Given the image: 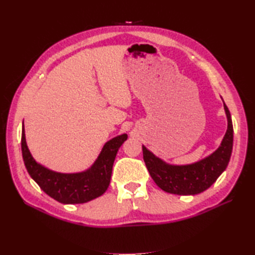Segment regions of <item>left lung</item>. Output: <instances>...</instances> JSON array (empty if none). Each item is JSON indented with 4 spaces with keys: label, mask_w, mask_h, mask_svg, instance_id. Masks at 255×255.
Here are the masks:
<instances>
[{
    "label": "left lung",
    "mask_w": 255,
    "mask_h": 255,
    "mask_svg": "<svg viewBox=\"0 0 255 255\" xmlns=\"http://www.w3.org/2000/svg\"><path fill=\"white\" fill-rule=\"evenodd\" d=\"M225 111L228 119V129L220 147L207 158L188 165H170L156 158L142 145L143 160L152 180L166 193L176 195H195L209 188L217 181L229 163L232 144H234V127L231 115L226 104Z\"/></svg>",
    "instance_id": "left-lung-1"
}]
</instances>
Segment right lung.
Here are the masks:
<instances>
[{"label": "right lung", "instance_id": "1", "mask_svg": "<svg viewBox=\"0 0 255 255\" xmlns=\"http://www.w3.org/2000/svg\"><path fill=\"white\" fill-rule=\"evenodd\" d=\"M127 137L124 133L110 140L89 170L73 174L53 172L37 163L27 148L24 125L21 129V153L29 175L47 195L62 204H83L106 192L117 151Z\"/></svg>", "mask_w": 255, "mask_h": 255}]
</instances>
